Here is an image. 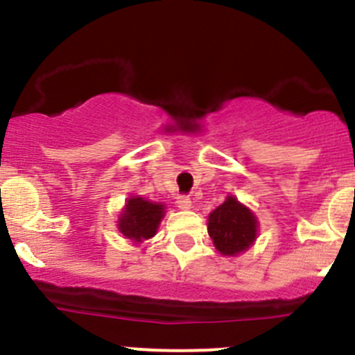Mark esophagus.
Instances as JSON below:
<instances>
[{
    "instance_id": "obj_1",
    "label": "esophagus",
    "mask_w": 355,
    "mask_h": 355,
    "mask_svg": "<svg viewBox=\"0 0 355 355\" xmlns=\"http://www.w3.org/2000/svg\"><path fill=\"white\" fill-rule=\"evenodd\" d=\"M177 206L180 207V209H191L192 200H191V198H187V196H178Z\"/></svg>"
}]
</instances>
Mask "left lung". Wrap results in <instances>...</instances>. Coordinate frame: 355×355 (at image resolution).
<instances>
[{
	"mask_svg": "<svg viewBox=\"0 0 355 355\" xmlns=\"http://www.w3.org/2000/svg\"><path fill=\"white\" fill-rule=\"evenodd\" d=\"M207 234L223 256H237L256 241L257 220L249 207L228 196L207 218Z\"/></svg>",
	"mask_w": 355,
	"mask_h": 355,
	"instance_id": "obj_1",
	"label": "left lung"
}]
</instances>
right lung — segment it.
I'll return each mask as SVG.
<instances>
[{
  "instance_id": "right-lung-1",
  "label": "right lung",
  "mask_w": 355,
  "mask_h": 355,
  "mask_svg": "<svg viewBox=\"0 0 355 355\" xmlns=\"http://www.w3.org/2000/svg\"><path fill=\"white\" fill-rule=\"evenodd\" d=\"M163 216L164 204L153 202L139 196L130 198L118 218V230L125 239H130L137 244L146 239L155 237Z\"/></svg>"
}]
</instances>
